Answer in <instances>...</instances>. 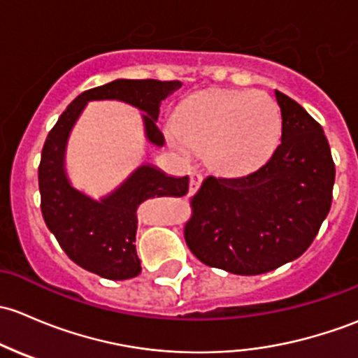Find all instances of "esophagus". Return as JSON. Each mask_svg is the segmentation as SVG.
Segmentation results:
<instances>
[{
    "mask_svg": "<svg viewBox=\"0 0 358 358\" xmlns=\"http://www.w3.org/2000/svg\"><path fill=\"white\" fill-rule=\"evenodd\" d=\"M201 184V174H198V172H191L189 176V194H194L198 191V187H200Z\"/></svg>",
    "mask_w": 358,
    "mask_h": 358,
    "instance_id": "34e87169",
    "label": "esophagus"
}]
</instances>
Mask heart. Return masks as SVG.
Instances as JSON below:
<instances>
[{
	"mask_svg": "<svg viewBox=\"0 0 358 358\" xmlns=\"http://www.w3.org/2000/svg\"><path fill=\"white\" fill-rule=\"evenodd\" d=\"M281 127L278 103L264 91H213L179 106L167 139L180 155L203 153L220 174L241 176L271 158Z\"/></svg>",
	"mask_w": 358,
	"mask_h": 358,
	"instance_id": "obj_1",
	"label": "heart"
}]
</instances>
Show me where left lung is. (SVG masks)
Listing matches in <instances>:
<instances>
[{"mask_svg":"<svg viewBox=\"0 0 358 358\" xmlns=\"http://www.w3.org/2000/svg\"><path fill=\"white\" fill-rule=\"evenodd\" d=\"M281 143L241 178L208 176L191 198L184 238L198 260L257 275L298 259L319 233L333 200L334 162L322 127L281 91Z\"/></svg>","mask_w":358,"mask_h":358,"instance_id":"obj_1","label":"left lung"}]
</instances>
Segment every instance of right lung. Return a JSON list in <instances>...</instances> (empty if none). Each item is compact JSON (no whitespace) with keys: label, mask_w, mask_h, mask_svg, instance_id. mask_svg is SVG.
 Wrapping results in <instances>:
<instances>
[{"label":"right lung","mask_w":358,"mask_h":358,"mask_svg":"<svg viewBox=\"0 0 358 358\" xmlns=\"http://www.w3.org/2000/svg\"><path fill=\"white\" fill-rule=\"evenodd\" d=\"M180 86L179 80H112L79 94L48 134L39 164L41 212L48 229L79 267L112 281L136 278L141 272L134 245L136 210L148 198L182 196L189 178H174L155 165L143 164L106 196L99 200L87 196L72 186L65 171L69 136L77 119L90 101L129 103L143 112L146 139L153 146H164V134L157 127L160 105Z\"/></svg>","instance_id":"add662e5"}]
</instances>
